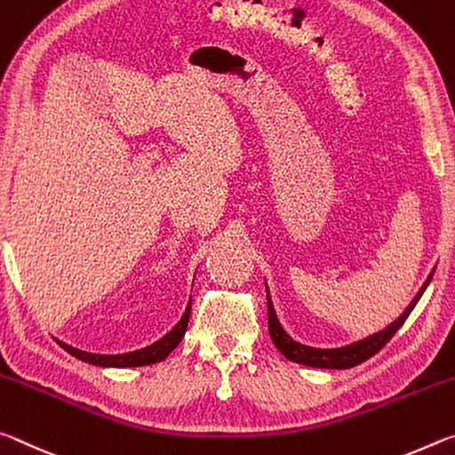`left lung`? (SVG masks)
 <instances>
[{"mask_svg":"<svg viewBox=\"0 0 455 455\" xmlns=\"http://www.w3.org/2000/svg\"><path fill=\"white\" fill-rule=\"evenodd\" d=\"M434 272H429L427 280L423 282V286L419 288V292L415 294L411 304L403 310L397 320H393L389 326H385L383 331H379L375 334H371L367 339H361L356 342H351L347 347H337V348H316V347H308L302 345V342L294 340L290 334L284 331V326L280 324L276 310H274V302L270 298V288L266 284V294H267V331H270L272 342L276 345L278 351L286 356L288 361L298 363V364H307V367H315V369H351L356 367V364L364 363L371 359L375 353L381 351V348L391 340L393 334H395L401 324L405 323L407 316L411 315V310L415 308V304L419 302V298L426 292V288L429 286L431 278H434Z\"/></svg>","mask_w":455,"mask_h":455,"instance_id":"obj_1","label":"left lung"}]
</instances>
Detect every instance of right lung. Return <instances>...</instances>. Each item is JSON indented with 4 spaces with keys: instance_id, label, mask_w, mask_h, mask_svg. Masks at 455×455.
Returning <instances> with one entry per match:
<instances>
[{
    "instance_id": "1",
    "label": "right lung",
    "mask_w": 455,
    "mask_h": 455,
    "mask_svg": "<svg viewBox=\"0 0 455 455\" xmlns=\"http://www.w3.org/2000/svg\"><path fill=\"white\" fill-rule=\"evenodd\" d=\"M189 315H191V300L188 302V307H185L183 316L179 318V323L165 334V337L155 340L153 345H148L145 348H139V351H131V353H121V355L88 353V351H80V348H76V347L66 345V342H62V340H58V342H60V347H62L64 351H68L72 356H76V359L84 361V363L96 364V367H115V369L145 367V364L161 363L171 351H173L179 342H181L185 331H188Z\"/></svg>"
}]
</instances>
